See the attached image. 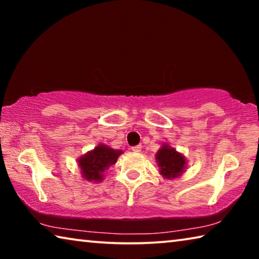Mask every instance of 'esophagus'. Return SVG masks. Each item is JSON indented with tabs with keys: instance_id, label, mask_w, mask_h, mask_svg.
I'll use <instances>...</instances> for the list:
<instances>
[{
	"instance_id": "esophagus-1",
	"label": "esophagus",
	"mask_w": 259,
	"mask_h": 259,
	"mask_svg": "<svg viewBox=\"0 0 259 259\" xmlns=\"http://www.w3.org/2000/svg\"><path fill=\"white\" fill-rule=\"evenodd\" d=\"M131 151L135 152V153H139V152H142V145L133 146V147H131Z\"/></svg>"
}]
</instances>
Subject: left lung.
<instances>
[{"label": "left lung", "instance_id": "obj_1", "mask_svg": "<svg viewBox=\"0 0 259 259\" xmlns=\"http://www.w3.org/2000/svg\"><path fill=\"white\" fill-rule=\"evenodd\" d=\"M155 160L159 164L160 174L166 179L181 176L186 168L185 156L178 153L174 147H170L168 144H163L157 151Z\"/></svg>", "mask_w": 259, "mask_h": 259}]
</instances>
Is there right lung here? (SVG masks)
Returning a JSON list of instances; mask_svg holds the SVG:
<instances>
[{
	"label": "right lung",
	"instance_id": "1",
	"mask_svg": "<svg viewBox=\"0 0 259 259\" xmlns=\"http://www.w3.org/2000/svg\"><path fill=\"white\" fill-rule=\"evenodd\" d=\"M120 154H122V151L113 150L107 145L99 144L93 151H89L77 160L82 177L88 182H102L104 172L112 164L116 163Z\"/></svg>",
	"mask_w": 259,
	"mask_h": 259
}]
</instances>
